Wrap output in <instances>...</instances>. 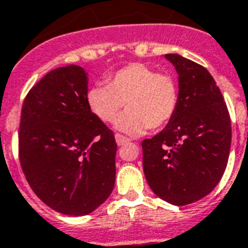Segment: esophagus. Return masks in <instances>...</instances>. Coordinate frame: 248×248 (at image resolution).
Wrapping results in <instances>:
<instances>
[{
  "instance_id": "34e87169",
  "label": "esophagus",
  "mask_w": 248,
  "mask_h": 248,
  "mask_svg": "<svg viewBox=\"0 0 248 248\" xmlns=\"http://www.w3.org/2000/svg\"><path fill=\"white\" fill-rule=\"evenodd\" d=\"M116 141H117V144H118V145H124V144H126V143H128V141H130V139L124 138V135L116 134Z\"/></svg>"
}]
</instances>
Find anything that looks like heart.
Masks as SVG:
<instances>
[{
	"label": "heart",
	"instance_id": "obj_1",
	"mask_svg": "<svg viewBox=\"0 0 248 248\" xmlns=\"http://www.w3.org/2000/svg\"><path fill=\"white\" fill-rule=\"evenodd\" d=\"M178 86L173 75L156 73L144 63H130L105 78V86H92L86 93L88 109L104 124L117 121V128L140 135L169 124L178 108Z\"/></svg>",
	"mask_w": 248,
	"mask_h": 248
}]
</instances>
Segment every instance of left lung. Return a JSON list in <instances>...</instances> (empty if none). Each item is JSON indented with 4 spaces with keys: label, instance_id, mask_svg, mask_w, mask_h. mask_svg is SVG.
<instances>
[{
    "label": "left lung",
    "instance_id": "left-lung-1",
    "mask_svg": "<svg viewBox=\"0 0 248 248\" xmlns=\"http://www.w3.org/2000/svg\"><path fill=\"white\" fill-rule=\"evenodd\" d=\"M178 74V108L165 128L141 141L151 190L173 205L203 199L220 182L232 144V124L208 70L179 54H165Z\"/></svg>",
    "mask_w": 248,
    "mask_h": 248
}]
</instances>
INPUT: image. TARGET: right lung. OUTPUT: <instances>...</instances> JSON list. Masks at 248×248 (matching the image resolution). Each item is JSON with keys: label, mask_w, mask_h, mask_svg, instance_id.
<instances>
[{"label": "right lung", "mask_w": 248, "mask_h": 248, "mask_svg": "<svg viewBox=\"0 0 248 248\" xmlns=\"http://www.w3.org/2000/svg\"><path fill=\"white\" fill-rule=\"evenodd\" d=\"M88 77L77 65L49 71L28 92L19 126V160L28 185L48 207L84 216L116 182L114 134L86 103Z\"/></svg>", "instance_id": "obj_1"}]
</instances>
